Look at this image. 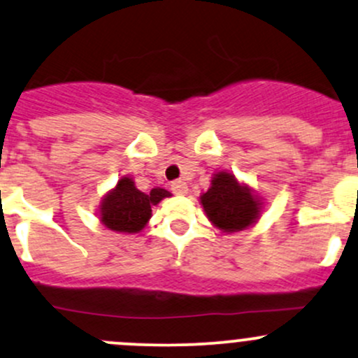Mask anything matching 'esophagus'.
<instances>
[{
    "instance_id": "obj_1",
    "label": "esophagus",
    "mask_w": 358,
    "mask_h": 358,
    "mask_svg": "<svg viewBox=\"0 0 358 358\" xmlns=\"http://www.w3.org/2000/svg\"><path fill=\"white\" fill-rule=\"evenodd\" d=\"M171 190L175 195H185L188 192V187L183 180H175V182L171 183Z\"/></svg>"
}]
</instances>
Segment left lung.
Masks as SVG:
<instances>
[{
    "label": "left lung",
    "instance_id": "8db88e82",
    "mask_svg": "<svg viewBox=\"0 0 358 358\" xmlns=\"http://www.w3.org/2000/svg\"><path fill=\"white\" fill-rule=\"evenodd\" d=\"M200 202L207 217L226 233L248 227L260 212V206L251 192L239 185L231 173H217Z\"/></svg>",
    "mask_w": 358,
    "mask_h": 358
}]
</instances>
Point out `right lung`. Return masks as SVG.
Listing matches in <instances>:
<instances>
[{"label": "right lung", "mask_w": 358, "mask_h": 358, "mask_svg": "<svg viewBox=\"0 0 358 358\" xmlns=\"http://www.w3.org/2000/svg\"><path fill=\"white\" fill-rule=\"evenodd\" d=\"M164 197H170L164 188H152L146 195L137 190L131 178H122L101 203V222L119 233H137L151 217V207Z\"/></svg>", "instance_id": "right-lung-1"}]
</instances>
